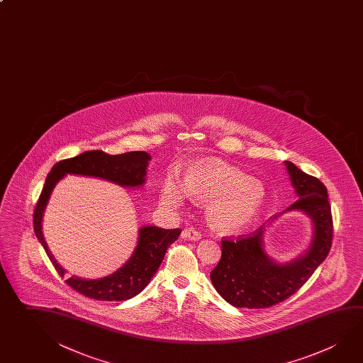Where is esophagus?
Listing matches in <instances>:
<instances>
[{
  "instance_id": "1",
  "label": "esophagus",
  "mask_w": 363,
  "mask_h": 363,
  "mask_svg": "<svg viewBox=\"0 0 363 363\" xmlns=\"http://www.w3.org/2000/svg\"><path fill=\"white\" fill-rule=\"evenodd\" d=\"M182 238L186 240H191V241H199L201 238V232L197 230L196 228H186L182 232Z\"/></svg>"
}]
</instances>
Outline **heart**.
Returning <instances> with one entry per match:
<instances>
[{"label": "heart", "instance_id": "1", "mask_svg": "<svg viewBox=\"0 0 363 363\" xmlns=\"http://www.w3.org/2000/svg\"><path fill=\"white\" fill-rule=\"evenodd\" d=\"M186 194L197 201L209 203L208 219L224 233L238 232L254 222L267 203V190L257 179L225 163L200 162L186 169L182 184L169 176L160 197L167 206L184 203Z\"/></svg>", "mask_w": 363, "mask_h": 363}]
</instances>
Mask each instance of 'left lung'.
Returning <instances> with one entry per match:
<instances>
[{
	"instance_id": "left-lung-1",
	"label": "left lung",
	"mask_w": 363,
	"mask_h": 363,
	"mask_svg": "<svg viewBox=\"0 0 363 363\" xmlns=\"http://www.w3.org/2000/svg\"><path fill=\"white\" fill-rule=\"evenodd\" d=\"M286 166L298 197L286 211L301 210L311 218V246L296 260L278 264L262 248L264 227L237 240L223 238L222 257L211 270L210 279L216 292L235 307L267 308L289 298L310 279L330 251L333 216L325 184L289 160Z\"/></svg>"
}]
</instances>
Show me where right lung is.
Wrapping results in <instances>:
<instances>
[{
  "instance_id": "obj_1",
  "label": "right lung",
  "mask_w": 363,
  "mask_h": 363,
  "mask_svg": "<svg viewBox=\"0 0 363 363\" xmlns=\"http://www.w3.org/2000/svg\"><path fill=\"white\" fill-rule=\"evenodd\" d=\"M150 155L145 152L109 155L103 150H90L70 160L56 163L48 173L38 203L34 209V232L53 267L61 277L66 270L58 265L45 241L42 232V218L52 190L58 181L67 173L91 176L108 179L126 187H139L145 182L147 163ZM181 229H163L154 225L143 227L139 230L138 246L128 262L116 273L99 279H82L71 277L66 283L74 291L98 301H126L133 298L149 284L164 259L167 248L179 238Z\"/></svg>"
}]
</instances>
